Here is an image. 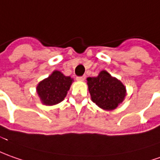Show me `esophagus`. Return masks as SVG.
Wrapping results in <instances>:
<instances>
[{"label":"esophagus","instance_id":"esophagus-1","mask_svg":"<svg viewBox=\"0 0 160 160\" xmlns=\"http://www.w3.org/2000/svg\"><path fill=\"white\" fill-rule=\"evenodd\" d=\"M86 79V76L85 75H83V76H80V77H77V80H84Z\"/></svg>","mask_w":160,"mask_h":160}]
</instances>
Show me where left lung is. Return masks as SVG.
Segmentation results:
<instances>
[{"mask_svg":"<svg viewBox=\"0 0 160 160\" xmlns=\"http://www.w3.org/2000/svg\"><path fill=\"white\" fill-rule=\"evenodd\" d=\"M87 80L91 100L102 110L116 109L127 95L123 83L106 71H101L97 77H88Z\"/></svg>","mask_w":160,"mask_h":160,"instance_id":"left-lung-1","label":"left lung"}]
</instances>
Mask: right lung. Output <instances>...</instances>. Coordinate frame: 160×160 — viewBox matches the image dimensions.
<instances>
[{
  "mask_svg": "<svg viewBox=\"0 0 160 160\" xmlns=\"http://www.w3.org/2000/svg\"><path fill=\"white\" fill-rule=\"evenodd\" d=\"M73 80L59 71H54L48 78L42 80L36 88L37 94L45 105H55L66 97Z\"/></svg>",
  "mask_w": 160,
  "mask_h": 160,
  "instance_id": "right-lung-1",
  "label": "right lung"
}]
</instances>
